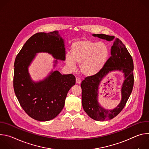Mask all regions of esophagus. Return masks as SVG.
Wrapping results in <instances>:
<instances>
[{"label":"esophagus","mask_w":149,"mask_h":149,"mask_svg":"<svg viewBox=\"0 0 149 149\" xmlns=\"http://www.w3.org/2000/svg\"><path fill=\"white\" fill-rule=\"evenodd\" d=\"M81 81L80 78L77 77V78H76V83L78 84H81Z\"/></svg>","instance_id":"esophagus-1"}]
</instances>
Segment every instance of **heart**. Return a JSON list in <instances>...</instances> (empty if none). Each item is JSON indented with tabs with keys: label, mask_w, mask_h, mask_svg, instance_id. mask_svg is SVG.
I'll return each mask as SVG.
<instances>
[{
	"label": "heart",
	"mask_w": 149,
	"mask_h": 149,
	"mask_svg": "<svg viewBox=\"0 0 149 149\" xmlns=\"http://www.w3.org/2000/svg\"><path fill=\"white\" fill-rule=\"evenodd\" d=\"M110 51L103 42L81 40L72 44L71 55L66 56V63L74 69L79 63V71L84 76L92 77L98 74L109 59Z\"/></svg>",
	"instance_id": "1"
}]
</instances>
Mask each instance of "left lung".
I'll return each mask as SVG.
<instances>
[{
    "instance_id": "obj_1",
    "label": "left lung",
    "mask_w": 149,
    "mask_h": 149,
    "mask_svg": "<svg viewBox=\"0 0 149 149\" xmlns=\"http://www.w3.org/2000/svg\"><path fill=\"white\" fill-rule=\"evenodd\" d=\"M93 35L108 41L114 39V36L105 34ZM111 55L105 67L98 74L86 78L81 84L83 109L91 118L97 121L110 120L117 116L124 109L133 88V61L128 50L118 38L116 39L111 47ZM114 70L122 71L124 73L125 80L122 88L121 102L116 108L109 111L104 109L98 104V89L102 79Z\"/></svg>"
}]
</instances>
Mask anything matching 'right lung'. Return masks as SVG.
<instances>
[{"mask_svg":"<svg viewBox=\"0 0 149 149\" xmlns=\"http://www.w3.org/2000/svg\"><path fill=\"white\" fill-rule=\"evenodd\" d=\"M38 52H48L56 59H65L64 42L58 31L32 35L17 55L14 63L13 88L20 106L31 118L46 121L56 117L63 109L67 93L75 84V77L55 71L44 80L33 82L28 68Z\"/></svg>","mask_w":149,"mask_h":149,"instance_id":"add662e5","label":"right lung"}]
</instances>
